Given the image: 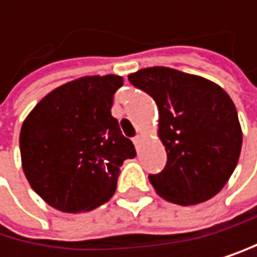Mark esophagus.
Segmentation results:
<instances>
[{"label": "esophagus", "instance_id": "34e87169", "mask_svg": "<svg viewBox=\"0 0 257 257\" xmlns=\"http://www.w3.org/2000/svg\"><path fill=\"white\" fill-rule=\"evenodd\" d=\"M133 142H134L136 148L139 150V146H140V143H142V137H140V136H137V137H134V139H133Z\"/></svg>", "mask_w": 257, "mask_h": 257}]
</instances>
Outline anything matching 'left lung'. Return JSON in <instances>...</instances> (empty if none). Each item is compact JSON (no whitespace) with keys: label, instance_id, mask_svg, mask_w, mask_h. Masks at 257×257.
Returning <instances> with one entry per match:
<instances>
[{"label":"left lung","instance_id":"8db88e82","mask_svg":"<svg viewBox=\"0 0 257 257\" xmlns=\"http://www.w3.org/2000/svg\"><path fill=\"white\" fill-rule=\"evenodd\" d=\"M159 107L166 165L150 182L159 196L196 205L216 196L231 177L242 148L233 100L220 86L171 67H146L127 77Z\"/></svg>","mask_w":257,"mask_h":257}]
</instances>
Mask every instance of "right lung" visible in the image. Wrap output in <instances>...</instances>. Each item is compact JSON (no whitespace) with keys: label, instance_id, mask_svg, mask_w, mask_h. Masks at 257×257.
<instances>
[{"label":"right lung","instance_id":"1","mask_svg":"<svg viewBox=\"0 0 257 257\" xmlns=\"http://www.w3.org/2000/svg\"><path fill=\"white\" fill-rule=\"evenodd\" d=\"M118 75H92L49 92L21 126L23 171L32 190L64 213L91 211L109 200L120 166L136 157L111 107Z\"/></svg>","mask_w":257,"mask_h":257}]
</instances>
